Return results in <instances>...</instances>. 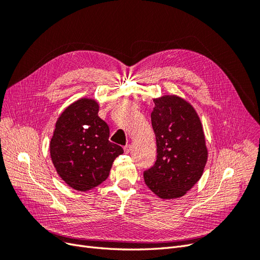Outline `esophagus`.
Masks as SVG:
<instances>
[{
  "label": "esophagus",
  "mask_w": 260,
  "mask_h": 260,
  "mask_svg": "<svg viewBox=\"0 0 260 260\" xmlns=\"http://www.w3.org/2000/svg\"><path fill=\"white\" fill-rule=\"evenodd\" d=\"M130 149H131V146L128 144V145H125L124 147H123V151H124V153L125 154H128L129 152H130Z\"/></svg>",
  "instance_id": "1"
}]
</instances>
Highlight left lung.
I'll return each mask as SVG.
<instances>
[{
	"label": "left lung",
	"mask_w": 260,
	"mask_h": 260,
	"mask_svg": "<svg viewBox=\"0 0 260 260\" xmlns=\"http://www.w3.org/2000/svg\"><path fill=\"white\" fill-rule=\"evenodd\" d=\"M152 125L157 157L144 171L145 184L160 199L183 196L201 179L207 161L203 125L195 109L176 95L154 100Z\"/></svg>",
	"instance_id": "1"
}]
</instances>
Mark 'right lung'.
<instances>
[{"label":"right lung","instance_id":"obj_1","mask_svg":"<svg viewBox=\"0 0 260 260\" xmlns=\"http://www.w3.org/2000/svg\"><path fill=\"white\" fill-rule=\"evenodd\" d=\"M98 113L96 101L78 100L59 116L51 139L54 167L77 191L104 182L115 158L123 153L121 146L108 140L109 127Z\"/></svg>","mask_w":260,"mask_h":260}]
</instances>
